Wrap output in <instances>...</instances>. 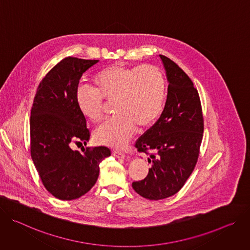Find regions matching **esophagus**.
I'll return each mask as SVG.
<instances>
[{"label":"esophagus","mask_w":250,"mask_h":250,"mask_svg":"<svg viewBox=\"0 0 250 250\" xmlns=\"http://www.w3.org/2000/svg\"><path fill=\"white\" fill-rule=\"evenodd\" d=\"M112 155L114 156V157H116V158H121V159H124L125 158V154L124 153H122V152H120V151H113L112 152Z\"/></svg>","instance_id":"1"}]
</instances>
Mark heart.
<instances>
[{
  "instance_id": "obj_1",
  "label": "heart",
  "mask_w": 250,
  "mask_h": 250,
  "mask_svg": "<svg viewBox=\"0 0 250 250\" xmlns=\"http://www.w3.org/2000/svg\"><path fill=\"white\" fill-rule=\"evenodd\" d=\"M94 88L78 87L75 93L81 113L98 122L104 116L105 100L114 103L115 116L94 132L98 144L122 148L136 128L152 126L161 115L166 98V79L154 65H110L92 78Z\"/></svg>"
}]
</instances>
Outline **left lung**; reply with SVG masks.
<instances>
[{
	"instance_id": "obj_1",
	"label": "left lung",
	"mask_w": 250,
	"mask_h": 250,
	"mask_svg": "<svg viewBox=\"0 0 250 250\" xmlns=\"http://www.w3.org/2000/svg\"><path fill=\"white\" fill-rule=\"evenodd\" d=\"M167 73V101L157 122L135 143L138 152L150 156L147 177L133 182L136 192L148 200L177 193L195 169L204 133L199 92L188 74L172 60L160 55Z\"/></svg>"
}]
</instances>
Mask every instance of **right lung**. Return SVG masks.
Returning a JSON list of instances; mask_svg holds the SVG:
<instances>
[{
	"mask_svg": "<svg viewBox=\"0 0 250 250\" xmlns=\"http://www.w3.org/2000/svg\"><path fill=\"white\" fill-rule=\"evenodd\" d=\"M98 61L68 57L42 78L34 98L31 120V156L40 179L53 197L80 198L95 185L99 164L111 155L104 146L73 151L72 143H86L90 131L75 93L82 73Z\"/></svg>",
	"mask_w": 250,
	"mask_h": 250,
	"instance_id": "obj_1",
	"label": "right lung"
}]
</instances>
